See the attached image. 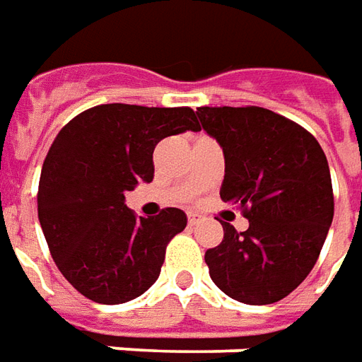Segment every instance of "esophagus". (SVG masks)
<instances>
[{
    "label": "esophagus",
    "mask_w": 362,
    "mask_h": 362,
    "mask_svg": "<svg viewBox=\"0 0 362 362\" xmlns=\"http://www.w3.org/2000/svg\"><path fill=\"white\" fill-rule=\"evenodd\" d=\"M187 218H189V224H191V226L199 224V222L202 220V216L199 214V212H189V214H187Z\"/></svg>",
    "instance_id": "34e87169"
}]
</instances>
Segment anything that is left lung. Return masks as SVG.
<instances>
[{"instance_id":"1","label":"left lung","mask_w":362,"mask_h":362,"mask_svg":"<svg viewBox=\"0 0 362 362\" xmlns=\"http://www.w3.org/2000/svg\"><path fill=\"white\" fill-rule=\"evenodd\" d=\"M202 128L222 146L220 199L250 220L222 222L206 250L210 279L230 298L263 306L288 296L316 265L333 220L329 165L298 122L263 107H199Z\"/></svg>"}]
</instances>
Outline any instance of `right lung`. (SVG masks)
I'll return each instance as SVG.
<instances>
[{"label":"right lung","instance_id":"1","mask_svg":"<svg viewBox=\"0 0 362 362\" xmlns=\"http://www.w3.org/2000/svg\"><path fill=\"white\" fill-rule=\"evenodd\" d=\"M201 130L191 107L97 105L54 138L38 181V220L56 267L86 298L122 304L160 276L165 247L187 216H138L124 191L153 179L160 140Z\"/></svg>","mask_w":362,"mask_h":362}]
</instances>
